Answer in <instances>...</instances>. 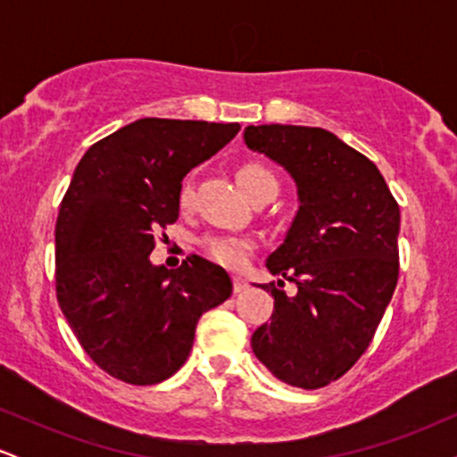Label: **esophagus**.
Instances as JSON below:
<instances>
[{
  "instance_id": "1",
  "label": "esophagus",
  "mask_w": 457,
  "mask_h": 457,
  "mask_svg": "<svg viewBox=\"0 0 457 457\" xmlns=\"http://www.w3.org/2000/svg\"><path fill=\"white\" fill-rule=\"evenodd\" d=\"M246 287H249V283H246L245 279H240V277H234V292H236V295L245 292Z\"/></svg>"
}]
</instances>
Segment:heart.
<instances>
[{"mask_svg": "<svg viewBox=\"0 0 457 457\" xmlns=\"http://www.w3.org/2000/svg\"><path fill=\"white\" fill-rule=\"evenodd\" d=\"M236 180L249 197H253L255 193H260L266 187H277L275 174L269 167L255 161L240 162L238 170H236ZM180 206H191V188L188 187H182ZM202 245L208 258L232 270L243 269L249 262L251 253L255 251V240L249 238V236H208V238H204Z\"/></svg>", "mask_w": 457, "mask_h": 457, "instance_id": "heart-1", "label": "heart"}]
</instances>
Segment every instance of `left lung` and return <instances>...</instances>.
<instances>
[{
    "instance_id": "obj_1",
    "label": "left lung",
    "mask_w": 457,
    "mask_h": 457,
    "mask_svg": "<svg viewBox=\"0 0 457 457\" xmlns=\"http://www.w3.org/2000/svg\"><path fill=\"white\" fill-rule=\"evenodd\" d=\"M245 144L286 167L298 187L296 219L266 262L275 309L251 348L275 378L320 389L342 378L374 339L400 277V206L365 154L324 129L262 124Z\"/></svg>"
}]
</instances>
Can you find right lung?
I'll return each mask as SVG.
<instances>
[{
  "mask_svg": "<svg viewBox=\"0 0 457 457\" xmlns=\"http://www.w3.org/2000/svg\"><path fill=\"white\" fill-rule=\"evenodd\" d=\"M238 130L144 118L79 161L55 223V295L81 348L113 378L156 385L174 376L197 320L232 295L221 266L191 255L167 270L150 253L176 223L182 178Z\"/></svg>",
  "mask_w": 457,
  "mask_h": 457,
  "instance_id": "add662e5",
  "label": "right lung"
}]
</instances>
